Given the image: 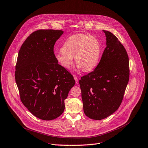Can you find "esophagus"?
Masks as SVG:
<instances>
[{"mask_svg": "<svg viewBox=\"0 0 148 148\" xmlns=\"http://www.w3.org/2000/svg\"><path fill=\"white\" fill-rule=\"evenodd\" d=\"M74 79H75V84L77 85L78 83H79V78L77 76H75V75H74Z\"/></svg>", "mask_w": 148, "mask_h": 148, "instance_id": "34e87169", "label": "esophagus"}]
</instances>
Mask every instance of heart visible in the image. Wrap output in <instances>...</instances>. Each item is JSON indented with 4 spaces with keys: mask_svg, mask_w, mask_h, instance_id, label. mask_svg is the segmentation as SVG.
Segmentation results:
<instances>
[{
    "mask_svg": "<svg viewBox=\"0 0 148 148\" xmlns=\"http://www.w3.org/2000/svg\"><path fill=\"white\" fill-rule=\"evenodd\" d=\"M100 53L101 45L97 38L88 34H77L68 37L62 50L55 52L54 56L63 68L71 67L75 57L78 69L90 71L97 65Z\"/></svg>",
    "mask_w": 148,
    "mask_h": 148,
    "instance_id": "b5f03b06",
    "label": "heart"
}]
</instances>
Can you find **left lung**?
<instances>
[{
    "label": "left lung",
    "instance_id": "8db88e82",
    "mask_svg": "<svg viewBox=\"0 0 148 148\" xmlns=\"http://www.w3.org/2000/svg\"><path fill=\"white\" fill-rule=\"evenodd\" d=\"M106 47L93 71L79 80L83 111L89 118L102 120L116 111L129 82L127 53L117 37L105 31Z\"/></svg>",
    "mask_w": 148,
    "mask_h": 148
}]
</instances>
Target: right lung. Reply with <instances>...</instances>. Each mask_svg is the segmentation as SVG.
Masks as SVG:
<instances>
[{"mask_svg": "<svg viewBox=\"0 0 148 148\" xmlns=\"http://www.w3.org/2000/svg\"><path fill=\"white\" fill-rule=\"evenodd\" d=\"M63 33L35 31L18 51L15 79L21 100L32 114L43 120H54L63 112L65 100L75 85L73 75L55 59L54 46Z\"/></svg>", "mask_w": 148, "mask_h": 148, "instance_id": "right-lung-1", "label": "right lung"}]
</instances>
